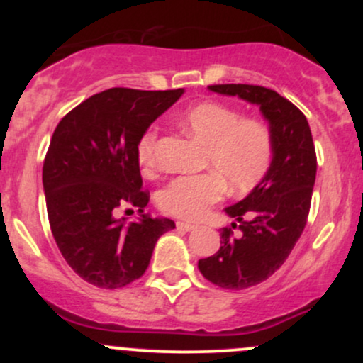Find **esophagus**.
Wrapping results in <instances>:
<instances>
[{
	"instance_id": "1",
	"label": "esophagus",
	"mask_w": 363,
	"mask_h": 363,
	"mask_svg": "<svg viewBox=\"0 0 363 363\" xmlns=\"http://www.w3.org/2000/svg\"><path fill=\"white\" fill-rule=\"evenodd\" d=\"M177 228H182V230H194V228H198V225L194 223H189V222H177Z\"/></svg>"
}]
</instances>
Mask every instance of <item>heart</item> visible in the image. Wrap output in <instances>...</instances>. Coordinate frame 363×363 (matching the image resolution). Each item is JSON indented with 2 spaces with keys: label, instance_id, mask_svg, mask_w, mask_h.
I'll use <instances>...</instances> for the list:
<instances>
[{
  "label": "heart",
  "instance_id": "heart-1",
  "mask_svg": "<svg viewBox=\"0 0 363 363\" xmlns=\"http://www.w3.org/2000/svg\"><path fill=\"white\" fill-rule=\"evenodd\" d=\"M182 126L206 145L203 165L210 172L179 176L158 193L165 213L198 220L227 193H245L268 174L273 160V136L259 119L242 118L240 112L218 102H203L187 109ZM157 128H150L136 145L140 167L148 172L157 165Z\"/></svg>",
  "mask_w": 363,
  "mask_h": 363
}]
</instances>
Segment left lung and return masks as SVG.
<instances>
[{
    "instance_id": "1",
    "label": "left lung",
    "mask_w": 363,
    "mask_h": 363,
    "mask_svg": "<svg viewBox=\"0 0 363 363\" xmlns=\"http://www.w3.org/2000/svg\"><path fill=\"white\" fill-rule=\"evenodd\" d=\"M208 89L257 104L273 136L268 174L247 198L225 210L239 225L222 228L218 252L198 261L208 281L220 289L242 290L268 280L301 239L311 210L318 158L307 118L278 91L245 83ZM237 226L239 238L233 235Z\"/></svg>"
}]
</instances>
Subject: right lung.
I'll list each match as a JSON object with an SVG mask.
<instances>
[{
  "label": "right lung",
  "mask_w": 363,
  "mask_h": 363,
  "mask_svg": "<svg viewBox=\"0 0 363 363\" xmlns=\"http://www.w3.org/2000/svg\"><path fill=\"white\" fill-rule=\"evenodd\" d=\"M182 91L104 90L54 129L43 167L49 225L69 268L99 289H121L143 277L158 237L176 228L169 218L141 215L126 225L114 215L148 205L136 145Z\"/></svg>",
  "instance_id": "1"
}]
</instances>
